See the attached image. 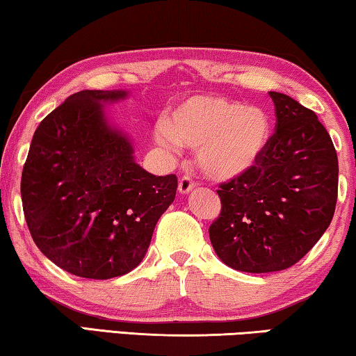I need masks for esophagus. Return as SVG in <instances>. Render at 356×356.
Returning a JSON list of instances; mask_svg holds the SVG:
<instances>
[{
	"label": "esophagus",
	"instance_id": "1",
	"mask_svg": "<svg viewBox=\"0 0 356 356\" xmlns=\"http://www.w3.org/2000/svg\"><path fill=\"white\" fill-rule=\"evenodd\" d=\"M195 188V183L193 181V179H191L189 177H183L181 179H179V183H178V191L181 194H188V193H191V191H193Z\"/></svg>",
	"mask_w": 356,
	"mask_h": 356
}]
</instances>
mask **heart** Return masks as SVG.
<instances>
[{
  "label": "heart",
  "instance_id": "heart-1",
  "mask_svg": "<svg viewBox=\"0 0 356 356\" xmlns=\"http://www.w3.org/2000/svg\"><path fill=\"white\" fill-rule=\"evenodd\" d=\"M165 147L197 149V162L212 179H233L254 168L271 136V120L259 106L213 95H195L179 102L154 130Z\"/></svg>",
  "mask_w": 356,
  "mask_h": 356
}]
</instances>
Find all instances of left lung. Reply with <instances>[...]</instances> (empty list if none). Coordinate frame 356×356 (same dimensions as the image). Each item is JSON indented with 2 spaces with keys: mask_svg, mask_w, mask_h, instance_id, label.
I'll list each match as a JSON object with an SVG mask.
<instances>
[{
  "mask_svg": "<svg viewBox=\"0 0 356 356\" xmlns=\"http://www.w3.org/2000/svg\"><path fill=\"white\" fill-rule=\"evenodd\" d=\"M276 130L257 165L216 191L221 213L209 234L225 265L245 273L292 266L331 225L339 162L316 114L270 91Z\"/></svg>",
  "mask_w": 356,
  "mask_h": 356,
  "instance_id": "left-lung-1",
  "label": "left lung"
}]
</instances>
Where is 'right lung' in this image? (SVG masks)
Returning a JSON list of instances; mask_svg holds the SVG:
<instances>
[{"mask_svg":"<svg viewBox=\"0 0 356 356\" xmlns=\"http://www.w3.org/2000/svg\"><path fill=\"white\" fill-rule=\"evenodd\" d=\"M127 90H85L41 120L25 161L20 194L43 255L88 280L127 275L141 264L159 218L177 194L175 175L156 177L135 161L130 136L107 104Z\"/></svg>","mask_w":356,"mask_h":356,"instance_id":"1","label":"right lung"}]
</instances>
